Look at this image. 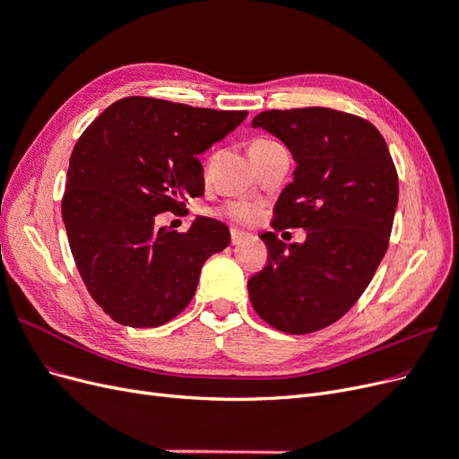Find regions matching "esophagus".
<instances>
[{
    "mask_svg": "<svg viewBox=\"0 0 459 459\" xmlns=\"http://www.w3.org/2000/svg\"><path fill=\"white\" fill-rule=\"evenodd\" d=\"M247 239V233L239 230H231V245H241Z\"/></svg>",
    "mask_w": 459,
    "mask_h": 459,
    "instance_id": "obj_1",
    "label": "esophagus"
}]
</instances>
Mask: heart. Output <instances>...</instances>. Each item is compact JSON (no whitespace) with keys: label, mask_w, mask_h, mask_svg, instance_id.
<instances>
[{"label":"heart","mask_w":459,"mask_h":459,"mask_svg":"<svg viewBox=\"0 0 459 459\" xmlns=\"http://www.w3.org/2000/svg\"><path fill=\"white\" fill-rule=\"evenodd\" d=\"M277 142L273 140H268V137H256V140L251 142V145H248V152H255V151H260L264 147H270ZM258 206L255 203H248V201H230L226 206H224V214L233 220L235 224H241V226H248L253 224V221L258 218Z\"/></svg>","instance_id":"heart-1"}]
</instances>
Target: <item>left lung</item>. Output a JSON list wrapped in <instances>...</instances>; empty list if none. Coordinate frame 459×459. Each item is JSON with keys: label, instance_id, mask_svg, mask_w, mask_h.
I'll list each match as a JSON object with an SVG mask.
<instances>
[{"label": "left lung", "instance_id": "1", "mask_svg": "<svg viewBox=\"0 0 459 459\" xmlns=\"http://www.w3.org/2000/svg\"><path fill=\"white\" fill-rule=\"evenodd\" d=\"M255 128L293 152L295 179L260 235L268 262L248 280V299L268 325L290 335L329 327L362 297L381 264L398 204V174L381 132L327 107L264 110ZM302 227L287 247L276 231Z\"/></svg>", "mask_w": 459, "mask_h": 459}]
</instances>
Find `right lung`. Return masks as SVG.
<instances>
[{"label":"right lung","mask_w":459,"mask_h":459,"mask_svg":"<svg viewBox=\"0 0 459 459\" xmlns=\"http://www.w3.org/2000/svg\"><path fill=\"white\" fill-rule=\"evenodd\" d=\"M155 97H124L80 135L63 195V221L82 281L120 325L159 327L191 302L206 258L230 245V230L197 218L179 233L157 230L204 193L197 155L245 120Z\"/></svg>","instance_id":"add662e5"}]
</instances>
